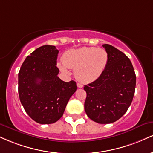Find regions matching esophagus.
<instances>
[{
	"label": "esophagus",
	"mask_w": 153,
	"mask_h": 153,
	"mask_svg": "<svg viewBox=\"0 0 153 153\" xmlns=\"http://www.w3.org/2000/svg\"><path fill=\"white\" fill-rule=\"evenodd\" d=\"M77 85H78V88H82L83 87V85H82L81 83H80V82H78V83H77Z\"/></svg>",
	"instance_id": "34e87169"
}]
</instances>
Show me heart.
<instances>
[{
  "instance_id": "1",
  "label": "heart",
  "mask_w": 153,
  "mask_h": 153,
  "mask_svg": "<svg viewBox=\"0 0 153 153\" xmlns=\"http://www.w3.org/2000/svg\"><path fill=\"white\" fill-rule=\"evenodd\" d=\"M108 54L103 48L81 47L66 51L58 67L62 72L69 73V68L75 69L76 78L83 82L98 79L106 68Z\"/></svg>"
}]
</instances>
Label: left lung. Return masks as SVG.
Masks as SVG:
<instances>
[{
	"label": "left lung",
	"mask_w": 153,
	"mask_h": 153,
	"mask_svg": "<svg viewBox=\"0 0 153 153\" xmlns=\"http://www.w3.org/2000/svg\"><path fill=\"white\" fill-rule=\"evenodd\" d=\"M108 62L101 76L84 86L85 110L100 124L117 121L126 113L135 94L136 76L130 59L116 48L104 44Z\"/></svg>",
	"instance_id": "1"
}]
</instances>
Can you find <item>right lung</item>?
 Instances as JSON below:
<instances>
[{"label":"right lung","instance_id":"1","mask_svg":"<svg viewBox=\"0 0 153 153\" xmlns=\"http://www.w3.org/2000/svg\"><path fill=\"white\" fill-rule=\"evenodd\" d=\"M54 45H45L27 56L18 73V94L27 115L40 124L56 123L77 90L73 80L64 82L58 78Z\"/></svg>","mask_w":153,"mask_h":153}]
</instances>
